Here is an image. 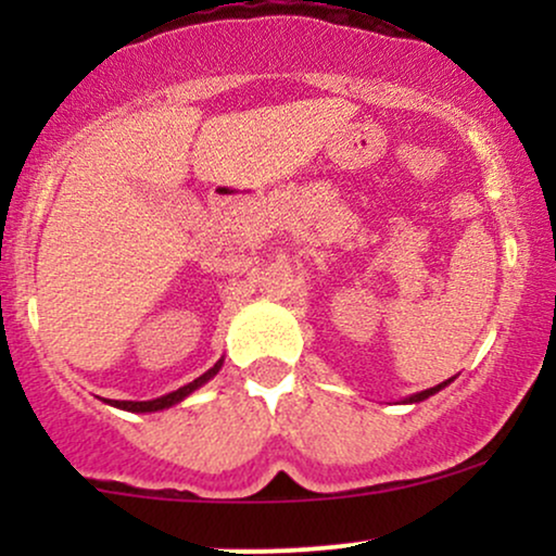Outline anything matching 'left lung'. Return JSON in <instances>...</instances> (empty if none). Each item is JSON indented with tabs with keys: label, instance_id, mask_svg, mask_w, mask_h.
I'll return each mask as SVG.
<instances>
[{
	"label": "left lung",
	"instance_id": "1",
	"mask_svg": "<svg viewBox=\"0 0 556 556\" xmlns=\"http://www.w3.org/2000/svg\"><path fill=\"white\" fill-rule=\"evenodd\" d=\"M452 379H446V381H442V384H437V387H431V389H424V392H418V394H413V397H407L405 402H424V400H429L431 394H437L439 389H444L446 384H450Z\"/></svg>",
	"mask_w": 556,
	"mask_h": 556
}]
</instances>
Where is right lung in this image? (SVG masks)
Returning a JSON list of instances; mask_svg holds the SVG:
<instances>
[{
    "mask_svg": "<svg viewBox=\"0 0 556 556\" xmlns=\"http://www.w3.org/2000/svg\"><path fill=\"white\" fill-rule=\"evenodd\" d=\"M222 363H225V358H222V361H216V363H214V368H208L206 374H203V376H198L195 381H190V384H185V387H180V389H175V392L164 394V397H156V400H146V402H132V400H112V402L106 400V402H110V405H114V407H119V410H130V413H156V410H164V407H172V405H177V402H182L185 397H188V394H193L195 389L206 384L208 379H214V376L219 374Z\"/></svg>",
    "mask_w": 556,
    "mask_h": 556,
    "instance_id": "right-lung-1",
    "label": "right lung"
}]
</instances>
